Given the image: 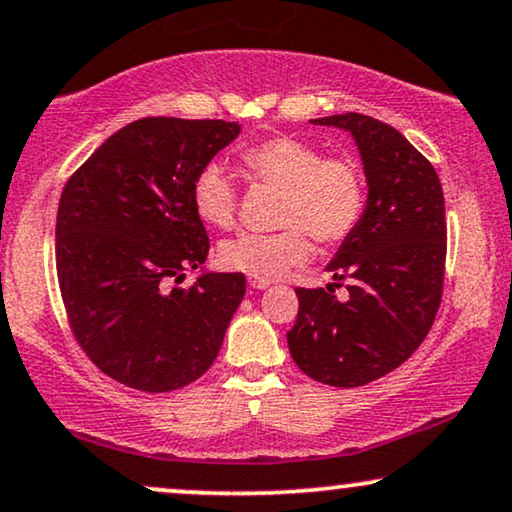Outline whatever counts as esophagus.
<instances>
[{
  "label": "esophagus",
  "mask_w": 512,
  "mask_h": 512,
  "mask_svg": "<svg viewBox=\"0 0 512 512\" xmlns=\"http://www.w3.org/2000/svg\"><path fill=\"white\" fill-rule=\"evenodd\" d=\"M249 287L251 289H268L270 287V280H258V277H251Z\"/></svg>",
  "instance_id": "obj_1"
}]
</instances>
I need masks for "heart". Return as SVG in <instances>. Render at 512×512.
Segmentation results:
<instances>
[{
	"mask_svg": "<svg viewBox=\"0 0 512 512\" xmlns=\"http://www.w3.org/2000/svg\"><path fill=\"white\" fill-rule=\"evenodd\" d=\"M244 176L284 190L277 211L282 230L244 232L223 242L218 263L258 280H275L313 256V242L341 244L360 228L367 211V174L350 157H327L317 145L291 136L251 143L240 152ZM192 207L204 223L232 228L240 192L221 164L209 162L192 181Z\"/></svg>",
	"mask_w": 512,
	"mask_h": 512,
	"instance_id": "obj_1",
	"label": "heart"
}]
</instances>
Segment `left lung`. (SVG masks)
Returning <instances> with one entry per match:
<instances>
[{
  "mask_svg": "<svg viewBox=\"0 0 512 512\" xmlns=\"http://www.w3.org/2000/svg\"><path fill=\"white\" fill-rule=\"evenodd\" d=\"M350 131L360 148L369 199L364 218L327 268L348 280L296 289L287 331L303 374L334 388L367 386L407 362L433 327L447 261L444 195L433 164L400 131L360 112L313 119Z\"/></svg>",
  "mask_w": 512,
  "mask_h": 512,
  "instance_id": "obj_1",
  "label": "left lung"
}]
</instances>
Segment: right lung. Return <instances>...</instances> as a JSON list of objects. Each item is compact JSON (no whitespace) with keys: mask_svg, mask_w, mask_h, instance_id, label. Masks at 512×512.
<instances>
[{"mask_svg":"<svg viewBox=\"0 0 512 512\" xmlns=\"http://www.w3.org/2000/svg\"><path fill=\"white\" fill-rule=\"evenodd\" d=\"M240 134L223 119L143 117L122 126L65 183L56 270L72 336L124 386L169 393L216 360L242 303V272H204L209 237L192 181Z\"/></svg>","mask_w":512,"mask_h":512,"instance_id":"1","label":"right lung"}]
</instances>
